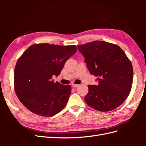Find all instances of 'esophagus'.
Returning <instances> with one entry per match:
<instances>
[{
    "mask_svg": "<svg viewBox=\"0 0 146 146\" xmlns=\"http://www.w3.org/2000/svg\"><path fill=\"white\" fill-rule=\"evenodd\" d=\"M72 86L73 88H77L78 86H79V85H76V84H72Z\"/></svg>",
    "mask_w": 146,
    "mask_h": 146,
    "instance_id": "esophagus-1",
    "label": "esophagus"
}]
</instances>
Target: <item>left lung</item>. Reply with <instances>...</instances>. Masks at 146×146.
Returning <instances> with one entry per match:
<instances>
[{
    "instance_id": "left-lung-1",
    "label": "left lung",
    "mask_w": 146,
    "mask_h": 146,
    "mask_svg": "<svg viewBox=\"0 0 146 146\" xmlns=\"http://www.w3.org/2000/svg\"><path fill=\"white\" fill-rule=\"evenodd\" d=\"M77 48L90 74L98 77L99 82L98 85H88L86 103L103 112L119 107L130 94L133 77V66L125 52L117 45L102 41Z\"/></svg>"
}]
</instances>
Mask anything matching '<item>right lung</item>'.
<instances>
[{
  "instance_id": "add662e5",
  "label": "right lung",
  "mask_w": 146,
  "mask_h": 146,
  "mask_svg": "<svg viewBox=\"0 0 146 146\" xmlns=\"http://www.w3.org/2000/svg\"><path fill=\"white\" fill-rule=\"evenodd\" d=\"M77 51L76 46L44 43L30 46L17 60L14 72L15 92L21 102L37 115L51 117L67 104L71 86L54 83L64 65Z\"/></svg>"
}]
</instances>
